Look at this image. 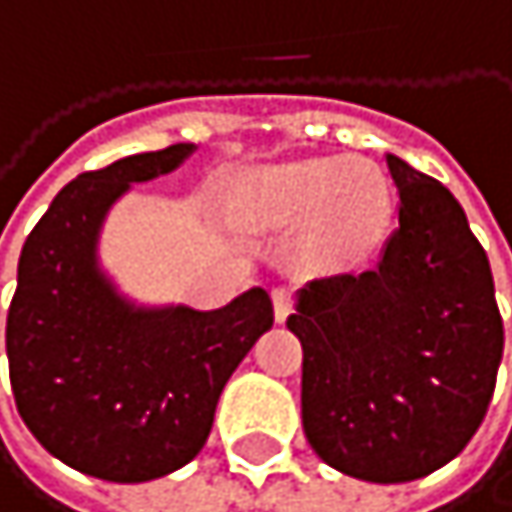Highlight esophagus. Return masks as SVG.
Listing matches in <instances>:
<instances>
[{"label": "esophagus", "mask_w": 512, "mask_h": 512, "mask_svg": "<svg viewBox=\"0 0 512 512\" xmlns=\"http://www.w3.org/2000/svg\"><path fill=\"white\" fill-rule=\"evenodd\" d=\"M273 312H276V321L279 324L294 312V294H291V288H273Z\"/></svg>", "instance_id": "obj_1"}]
</instances>
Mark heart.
I'll return each instance as SVG.
<instances>
[{
    "mask_svg": "<svg viewBox=\"0 0 512 512\" xmlns=\"http://www.w3.org/2000/svg\"><path fill=\"white\" fill-rule=\"evenodd\" d=\"M239 206L267 230L312 224L318 248L330 258H363L390 221V188L381 170L363 158H312L254 173Z\"/></svg>",
    "mask_w": 512,
    "mask_h": 512,
    "instance_id": "b5f03b06",
    "label": "heart"
}]
</instances>
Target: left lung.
I'll return each mask as SVG.
<instances>
[{
  "label": "left lung",
  "instance_id": "left-lung-1",
  "mask_svg": "<svg viewBox=\"0 0 512 512\" xmlns=\"http://www.w3.org/2000/svg\"><path fill=\"white\" fill-rule=\"evenodd\" d=\"M399 227L381 264L297 294L303 429L336 471L369 483L420 480L480 429L504 354L489 258L459 200L387 155Z\"/></svg>",
  "mask_w": 512,
  "mask_h": 512
}]
</instances>
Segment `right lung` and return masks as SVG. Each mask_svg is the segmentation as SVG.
Here are the masks:
<instances>
[{
    "label": "right lung",
    "instance_id": "1",
    "mask_svg": "<svg viewBox=\"0 0 512 512\" xmlns=\"http://www.w3.org/2000/svg\"><path fill=\"white\" fill-rule=\"evenodd\" d=\"M191 152L173 143L80 173L20 251L5 327L17 411L47 453L98 480L146 483L191 462L227 378L273 327L264 288L212 312L149 309L98 267L107 209Z\"/></svg>",
    "mask_w": 512,
    "mask_h": 512
}]
</instances>
